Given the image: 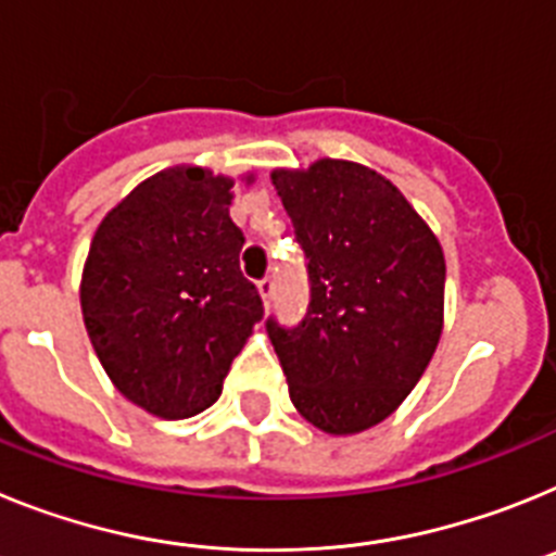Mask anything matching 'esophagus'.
<instances>
[{
	"mask_svg": "<svg viewBox=\"0 0 556 556\" xmlns=\"http://www.w3.org/2000/svg\"><path fill=\"white\" fill-rule=\"evenodd\" d=\"M257 288H260V296H263V302H265V307L271 305V296H274V277H263L257 282Z\"/></svg>",
	"mask_w": 556,
	"mask_h": 556,
	"instance_id": "1",
	"label": "esophagus"
}]
</instances>
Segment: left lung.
I'll list each match as a JSON object with an SVG mask.
<instances>
[{"label":"left lung","instance_id":"left-lung-1","mask_svg":"<svg viewBox=\"0 0 556 556\" xmlns=\"http://www.w3.org/2000/svg\"><path fill=\"white\" fill-rule=\"evenodd\" d=\"M305 251L311 305L265 321L299 414L358 433L408 397L442 336L445 257L403 192L364 164L321 159L274 170Z\"/></svg>","mask_w":556,"mask_h":556}]
</instances>
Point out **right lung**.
<instances>
[{"label": "right lung", "instance_id": "add662e5", "mask_svg": "<svg viewBox=\"0 0 556 556\" xmlns=\"http://www.w3.org/2000/svg\"><path fill=\"white\" fill-rule=\"evenodd\" d=\"M231 185L201 167L156 173L105 215L86 257L91 346L119 392L162 419L210 408L263 318L240 271Z\"/></svg>", "mask_w": 556, "mask_h": 556}]
</instances>
